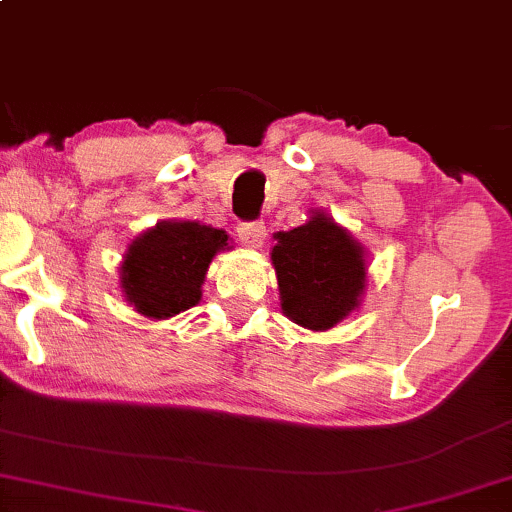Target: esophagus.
<instances>
[{
	"instance_id": "obj_1",
	"label": "esophagus",
	"mask_w": 512,
	"mask_h": 512,
	"mask_svg": "<svg viewBox=\"0 0 512 512\" xmlns=\"http://www.w3.org/2000/svg\"><path fill=\"white\" fill-rule=\"evenodd\" d=\"M238 231V238L245 245H250V248H260L264 243V238H267V227H264V222L255 220V222H241L236 227Z\"/></svg>"
}]
</instances>
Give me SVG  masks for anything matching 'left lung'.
Returning a JSON list of instances; mask_svg holds the SVG:
<instances>
[{
	"instance_id": "8db88e82",
	"label": "left lung",
	"mask_w": 512,
	"mask_h": 512,
	"mask_svg": "<svg viewBox=\"0 0 512 512\" xmlns=\"http://www.w3.org/2000/svg\"><path fill=\"white\" fill-rule=\"evenodd\" d=\"M271 250L281 309L297 325L330 330L356 309L365 288L363 248L323 213L276 234Z\"/></svg>"
}]
</instances>
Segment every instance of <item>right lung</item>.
<instances>
[{
  "label": "right lung",
  "instance_id": "add662e5",
  "mask_svg": "<svg viewBox=\"0 0 512 512\" xmlns=\"http://www.w3.org/2000/svg\"><path fill=\"white\" fill-rule=\"evenodd\" d=\"M224 248L227 234L222 229L199 222H161L128 248L121 288L142 316H175L199 304L210 262Z\"/></svg>",
  "mask_w": 512,
  "mask_h": 512
}]
</instances>
